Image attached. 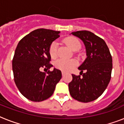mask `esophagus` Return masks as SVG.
Listing matches in <instances>:
<instances>
[{"label": "esophagus", "mask_w": 124, "mask_h": 124, "mask_svg": "<svg viewBox=\"0 0 124 124\" xmlns=\"http://www.w3.org/2000/svg\"><path fill=\"white\" fill-rule=\"evenodd\" d=\"M62 77H64L65 76V75H66V73L64 71H62Z\"/></svg>", "instance_id": "esophagus-1"}]
</instances>
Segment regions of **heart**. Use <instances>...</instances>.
Segmentation results:
<instances>
[{"mask_svg": "<svg viewBox=\"0 0 124 124\" xmlns=\"http://www.w3.org/2000/svg\"><path fill=\"white\" fill-rule=\"evenodd\" d=\"M64 42L67 44V46L73 51L78 50L80 47V42L76 38H66V39L64 40ZM49 53L51 58L53 59L57 57L58 44L56 41L53 42L51 44L50 46L49 47ZM77 65V61L75 59H71V60L59 59L54 62V66L56 67V68L65 72L70 71V70H73L75 67H76Z\"/></svg>", "mask_w": 124, "mask_h": 124, "instance_id": "heart-1", "label": "heart"}]
</instances>
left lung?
Returning a JSON list of instances; mask_svg holds the SVG:
<instances>
[{"label": "left lung", "mask_w": 124, "mask_h": 124, "mask_svg": "<svg viewBox=\"0 0 124 124\" xmlns=\"http://www.w3.org/2000/svg\"><path fill=\"white\" fill-rule=\"evenodd\" d=\"M72 34L84 42L87 58L78 68L83 77L72 75L73 80L68 84L70 94L79 102H92L102 95L109 83L113 68L111 54L104 40L92 32L84 30Z\"/></svg>", "instance_id": "8db88e82"}]
</instances>
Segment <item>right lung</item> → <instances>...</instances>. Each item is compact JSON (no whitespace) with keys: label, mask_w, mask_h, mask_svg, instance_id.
Wrapping results in <instances>:
<instances>
[{"label":"right lung","mask_w":124,"mask_h":124,"mask_svg":"<svg viewBox=\"0 0 124 124\" xmlns=\"http://www.w3.org/2000/svg\"><path fill=\"white\" fill-rule=\"evenodd\" d=\"M60 31L37 29L20 40L12 61L13 77L17 88L28 100L41 102L49 98L62 78L60 70L49 71V47L60 37ZM48 70L42 72L40 70Z\"/></svg>","instance_id":"add662e5"}]
</instances>
